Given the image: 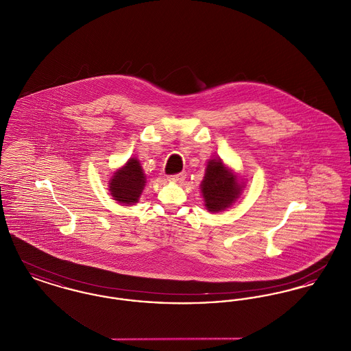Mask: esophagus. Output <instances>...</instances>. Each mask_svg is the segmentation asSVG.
I'll use <instances>...</instances> for the list:
<instances>
[{"instance_id":"obj_1","label":"esophagus","mask_w":351,"mask_h":351,"mask_svg":"<svg viewBox=\"0 0 351 351\" xmlns=\"http://www.w3.org/2000/svg\"><path fill=\"white\" fill-rule=\"evenodd\" d=\"M184 179H185V173H184V172L176 173V175H172V176H169V178H168V180H169V182L179 184L183 183Z\"/></svg>"}]
</instances>
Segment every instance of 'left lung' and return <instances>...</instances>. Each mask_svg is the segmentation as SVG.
Returning a JSON list of instances; mask_svg holds the SVG:
<instances>
[{"label": "left lung", "instance_id": "left-lung-1", "mask_svg": "<svg viewBox=\"0 0 351 351\" xmlns=\"http://www.w3.org/2000/svg\"><path fill=\"white\" fill-rule=\"evenodd\" d=\"M200 186L206 209L218 213L233 205L245 185L239 183L238 176L221 159H210Z\"/></svg>", "mask_w": 351, "mask_h": 351}]
</instances>
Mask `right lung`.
<instances>
[{
	"label": "right lung",
	"mask_w": 351,
	"mask_h": 351,
	"mask_svg": "<svg viewBox=\"0 0 351 351\" xmlns=\"http://www.w3.org/2000/svg\"><path fill=\"white\" fill-rule=\"evenodd\" d=\"M146 185V176L136 158H130L119 168L109 182V191L114 200L125 205H134Z\"/></svg>",
	"instance_id": "add662e5"
}]
</instances>
